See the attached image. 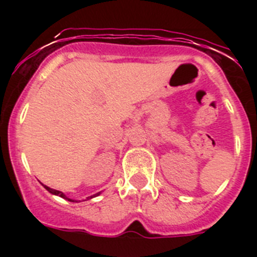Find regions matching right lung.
<instances>
[{
  "label": "right lung",
  "mask_w": 257,
  "mask_h": 257,
  "mask_svg": "<svg viewBox=\"0 0 257 257\" xmlns=\"http://www.w3.org/2000/svg\"><path fill=\"white\" fill-rule=\"evenodd\" d=\"M45 188H46V190H49L50 193H51V194H55V196H59V197H61V198H65V199H68V201H70V202H74V199H69V198H67V197H65V194L63 192H59V190H55V189H51V188H49V187H46V185H44ZM99 194H100V193H96V194H94V196H91V197H88L87 199H90V198H94V197H96V196H99ZM77 202V201H76Z\"/></svg>",
  "instance_id": "right-lung-1"
}]
</instances>
